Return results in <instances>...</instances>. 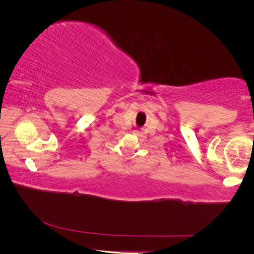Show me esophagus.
Here are the masks:
<instances>
[{
    "label": "esophagus",
    "mask_w": 254,
    "mask_h": 254,
    "mask_svg": "<svg viewBox=\"0 0 254 254\" xmlns=\"http://www.w3.org/2000/svg\"><path fill=\"white\" fill-rule=\"evenodd\" d=\"M134 133H135V134H137L139 136H142V135H143L141 132H137V131H134Z\"/></svg>",
    "instance_id": "34e87169"
}]
</instances>
